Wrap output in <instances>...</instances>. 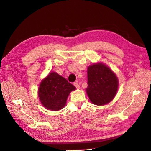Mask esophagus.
I'll return each mask as SVG.
<instances>
[{
  "instance_id": "1",
  "label": "esophagus",
  "mask_w": 151,
  "mask_h": 151,
  "mask_svg": "<svg viewBox=\"0 0 151 151\" xmlns=\"http://www.w3.org/2000/svg\"><path fill=\"white\" fill-rule=\"evenodd\" d=\"M74 86L76 87L77 89H79L80 88V86L78 82H74Z\"/></svg>"
}]
</instances>
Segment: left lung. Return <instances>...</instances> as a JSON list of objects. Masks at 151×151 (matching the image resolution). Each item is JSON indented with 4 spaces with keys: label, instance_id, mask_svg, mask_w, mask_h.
Listing matches in <instances>:
<instances>
[{
    "label": "left lung",
    "instance_id": "1",
    "mask_svg": "<svg viewBox=\"0 0 151 151\" xmlns=\"http://www.w3.org/2000/svg\"><path fill=\"white\" fill-rule=\"evenodd\" d=\"M87 85L86 92L91 101L98 106H103L114 99L118 81L109 68L99 63L87 69Z\"/></svg>",
    "mask_w": 151,
    "mask_h": 151
}]
</instances>
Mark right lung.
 <instances>
[{"label": "right lung", "instance_id": "obj_1", "mask_svg": "<svg viewBox=\"0 0 151 151\" xmlns=\"http://www.w3.org/2000/svg\"><path fill=\"white\" fill-rule=\"evenodd\" d=\"M76 87L57 73H50L40 84L38 97L42 104L51 111L60 110L65 106L70 92Z\"/></svg>", "mask_w": 151, "mask_h": 151}]
</instances>
